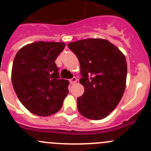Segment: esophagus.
<instances>
[{
    "mask_svg": "<svg viewBox=\"0 0 151 151\" xmlns=\"http://www.w3.org/2000/svg\"><path fill=\"white\" fill-rule=\"evenodd\" d=\"M76 82H77V78H76V77H73V78H70V79H69V82H70L72 85H73V84H74V83H76Z\"/></svg>",
    "mask_w": 151,
    "mask_h": 151,
    "instance_id": "1",
    "label": "esophagus"
}]
</instances>
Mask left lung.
<instances>
[{
  "label": "left lung",
  "instance_id": "8db88e82",
  "mask_svg": "<svg viewBox=\"0 0 151 151\" xmlns=\"http://www.w3.org/2000/svg\"><path fill=\"white\" fill-rule=\"evenodd\" d=\"M69 48L80 63L84 94L77 98V108L93 120L105 118L120 101L127 76L126 60L107 40L88 38L72 42Z\"/></svg>",
  "mask_w": 151,
  "mask_h": 151
}]
</instances>
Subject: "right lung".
<instances>
[{"label": "right lung", "mask_w": 151, "mask_h": 151, "mask_svg": "<svg viewBox=\"0 0 151 151\" xmlns=\"http://www.w3.org/2000/svg\"><path fill=\"white\" fill-rule=\"evenodd\" d=\"M65 47L63 42L38 41L17 52L12 67V83L25 107L47 116L59 111L69 93V81L60 78L55 60Z\"/></svg>", "instance_id": "obj_1"}]
</instances>
